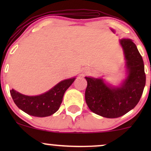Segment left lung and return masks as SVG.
Instances as JSON below:
<instances>
[{"label":"left lung","mask_w":151,"mask_h":151,"mask_svg":"<svg viewBox=\"0 0 151 151\" xmlns=\"http://www.w3.org/2000/svg\"><path fill=\"white\" fill-rule=\"evenodd\" d=\"M129 75L119 88L107 86L101 79L86 77L85 100L90 110L103 117H120L133 109L140 101L145 85L144 64L136 45L131 40L123 39Z\"/></svg>","instance_id":"left-lung-1"}]
</instances>
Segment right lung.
I'll return each mask as SVG.
<instances>
[{
  "mask_svg": "<svg viewBox=\"0 0 151 151\" xmlns=\"http://www.w3.org/2000/svg\"><path fill=\"white\" fill-rule=\"evenodd\" d=\"M74 79L72 78L60 81L49 91L39 96H25L14 89L10 92L17 106L26 114L37 117L49 116L60 109L64 93Z\"/></svg>",
  "mask_w": 151,
  "mask_h": 151,
  "instance_id": "right-lung-1",
  "label": "right lung"
}]
</instances>
